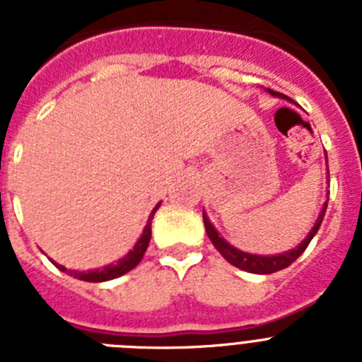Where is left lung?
Masks as SVG:
<instances>
[{
	"mask_svg": "<svg viewBox=\"0 0 362 362\" xmlns=\"http://www.w3.org/2000/svg\"><path fill=\"white\" fill-rule=\"evenodd\" d=\"M268 92H270L272 95H277V98L288 99L290 101V98L279 94V92H274L270 90V88H268ZM326 179H330V172H328V177ZM326 206H328V201H325L321 212H319L317 221H315V225H313V228L310 230L308 235L300 241V245L296 246L293 250H288V252H284V254H277V255H255V254H248V252L238 250L235 246H232L228 241H225V239L221 238L219 232L214 228L209 216H206L204 212H203V223H204V228H206V233H209L210 241H212V245L216 246L217 252H219V254L223 255L230 264H233L235 268H241V270L245 272H250V274H274V272H279L283 270V268L290 267V264H292L293 261H296V259L306 250V246L310 245L313 235L317 233L319 226H321L322 219H325Z\"/></svg>",
	"mask_w": 362,
	"mask_h": 362,
	"instance_id": "1",
	"label": "left lung"
}]
</instances>
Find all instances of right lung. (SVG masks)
Listing matches in <instances>:
<instances>
[{"instance_id":"right-lung-1","label":"right lung","mask_w":362,"mask_h":362,"mask_svg":"<svg viewBox=\"0 0 362 362\" xmlns=\"http://www.w3.org/2000/svg\"><path fill=\"white\" fill-rule=\"evenodd\" d=\"M159 204H156V209L152 210V214H150L148 221H146V226L145 230H143L141 238L137 239V243L134 245L132 250L129 252V254L124 255L123 259H119V261H116V263L112 264H107V267L103 268H98V270H88V272H78V270H66L65 267H62V264H56L57 268L62 272H66L69 276L76 277V279H81V281H88V283H103V281H110V279H116V277L123 276V274H127V272H130L132 268H136L137 264H139V261L143 259V255H145L146 248H148V243H150V238H152V219H153V214L158 212Z\"/></svg>"}]
</instances>
